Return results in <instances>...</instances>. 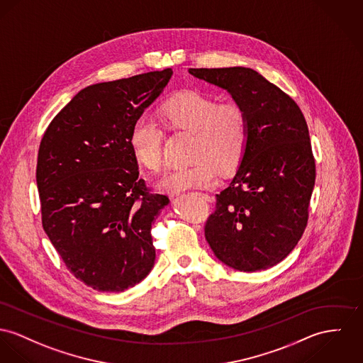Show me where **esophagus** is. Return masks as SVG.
I'll return each mask as SVG.
<instances>
[{
    "label": "esophagus",
    "instance_id": "1",
    "mask_svg": "<svg viewBox=\"0 0 363 363\" xmlns=\"http://www.w3.org/2000/svg\"><path fill=\"white\" fill-rule=\"evenodd\" d=\"M201 197H203V199H204V200H207V201H210V199H211V197H210V196L204 195V194H201Z\"/></svg>",
    "mask_w": 363,
    "mask_h": 363
}]
</instances>
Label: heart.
I'll return each mask as SVG.
<instances>
[{"label": "heart", "mask_w": 363, "mask_h": 363, "mask_svg": "<svg viewBox=\"0 0 363 363\" xmlns=\"http://www.w3.org/2000/svg\"><path fill=\"white\" fill-rule=\"evenodd\" d=\"M162 117L168 130L194 135L191 160L195 164L168 171L157 182L160 191L179 194L214 186L218 171L230 172L240 163L249 140V123L239 105H218L199 92H184L168 101ZM163 138L159 121L149 114H140L130 134V146L140 166L150 171L160 169Z\"/></svg>", "instance_id": "b5f03b06"}]
</instances>
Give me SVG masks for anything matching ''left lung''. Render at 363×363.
<instances>
[{"label":"left lung","mask_w":363,"mask_h":363,"mask_svg":"<svg viewBox=\"0 0 363 363\" xmlns=\"http://www.w3.org/2000/svg\"><path fill=\"white\" fill-rule=\"evenodd\" d=\"M225 89L247 116L249 140L236 174L217 195L204 235L216 257L255 272L283 261L301 239L315 185L304 114L275 84L249 67L189 69Z\"/></svg>","instance_id":"left-lung-1"}]
</instances>
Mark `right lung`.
<instances>
[{
    "mask_svg": "<svg viewBox=\"0 0 363 363\" xmlns=\"http://www.w3.org/2000/svg\"><path fill=\"white\" fill-rule=\"evenodd\" d=\"M171 76L164 69L88 85L40 143L43 228L67 269L96 291H124L155 265L150 229L169 199L146 191L130 134Z\"/></svg>",
    "mask_w": 363,
    "mask_h": 363,
    "instance_id": "1",
    "label": "right lung"
}]
</instances>
